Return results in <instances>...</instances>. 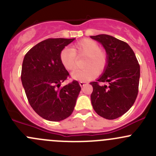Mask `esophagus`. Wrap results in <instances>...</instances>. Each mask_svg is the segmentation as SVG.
<instances>
[{"mask_svg":"<svg viewBox=\"0 0 156 156\" xmlns=\"http://www.w3.org/2000/svg\"><path fill=\"white\" fill-rule=\"evenodd\" d=\"M85 82H80V86H83L85 85Z\"/></svg>","mask_w":156,"mask_h":156,"instance_id":"34e87169","label":"esophagus"}]
</instances>
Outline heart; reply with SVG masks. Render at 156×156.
<instances>
[{"instance_id":"b5f03b06","label":"heart","mask_w":156,"mask_h":156,"mask_svg":"<svg viewBox=\"0 0 156 156\" xmlns=\"http://www.w3.org/2000/svg\"><path fill=\"white\" fill-rule=\"evenodd\" d=\"M84 69L76 70L72 73L73 80L88 81L96 74L102 73L108 63V53L99 48L98 43L89 38H84L75 43L71 48H64L60 53L61 65L67 70L71 71L76 66V58H84Z\"/></svg>"}]
</instances>
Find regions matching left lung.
<instances>
[{
    "mask_svg": "<svg viewBox=\"0 0 156 156\" xmlns=\"http://www.w3.org/2000/svg\"><path fill=\"white\" fill-rule=\"evenodd\" d=\"M101 43L108 53L105 72L93 87L91 101L95 112L108 120L122 116L134 104L138 95L140 67L133 51L127 43L108 35L90 36ZM108 82V86H101Z\"/></svg>",
    "mask_w": 156,
    "mask_h": 156,
    "instance_id": "1",
    "label": "left lung"
}]
</instances>
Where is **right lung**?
<instances>
[{"label": "right lung", "mask_w": 156, "mask_h": 156, "mask_svg": "<svg viewBox=\"0 0 156 156\" xmlns=\"http://www.w3.org/2000/svg\"><path fill=\"white\" fill-rule=\"evenodd\" d=\"M75 38H48L24 57L21 80L29 103L44 119L61 121L71 115L81 90L76 80L60 88L70 75L60 61L61 51Z\"/></svg>", "instance_id": "right-lung-1"}]
</instances>
